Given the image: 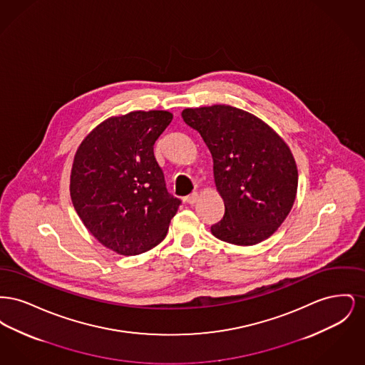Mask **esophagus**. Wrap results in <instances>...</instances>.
<instances>
[{
    "instance_id": "34e87169",
    "label": "esophagus",
    "mask_w": 365,
    "mask_h": 365,
    "mask_svg": "<svg viewBox=\"0 0 365 365\" xmlns=\"http://www.w3.org/2000/svg\"><path fill=\"white\" fill-rule=\"evenodd\" d=\"M197 200H198V192H191L190 195H187L186 198H185V201L187 202V204H190V205H192V204H195L197 202Z\"/></svg>"
}]
</instances>
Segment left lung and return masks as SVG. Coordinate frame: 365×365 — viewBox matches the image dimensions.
Segmentation results:
<instances>
[{
	"label": "left lung",
	"mask_w": 365,
	"mask_h": 365,
	"mask_svg": "<svg viewBox=\"0 0 365 365\" xmlns=\"http://www.w3.org/2000/svg\"><path fill=\"white\" fill-rule=\"evenodd\" d=\"M182 118L208 146L225 202V216L210 227L212 234L238 246L269 238L297 195L298 171L287 143L257 116L231 105L186 108Z\"/></svg>",
	"instance_id": "obj_1"
}]
</instances>
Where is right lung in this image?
Wrapping results in <instances>:
<instances>
[{
    "label": "right lung",
    "mask_w": 365,
    "mask_h": 365,
    "mask_svg": "<svg viewBox=\"0 0 365 365\" xmlns=\"http://www.w3.org/2000/svg\"><path fill=\"white\" fill-rule=\"evenodd\" d=\"M173 118L168 110L112 116L90 131L75 153L73 208L91 235L118 255L153 249L180 205L167 191L153 153Z\"/></svg>",
    "instance_id": "1"
}]
</instances>
